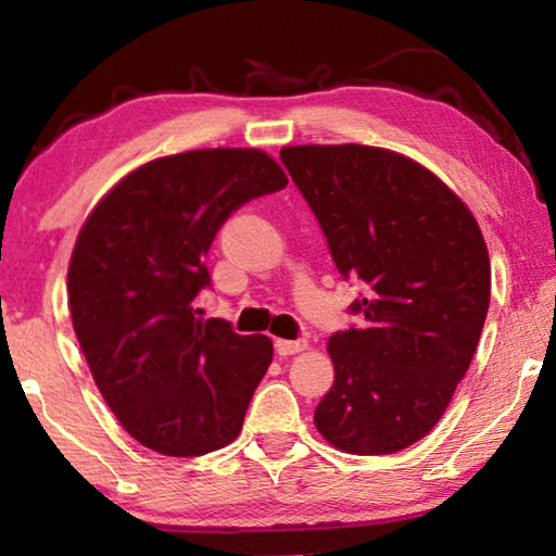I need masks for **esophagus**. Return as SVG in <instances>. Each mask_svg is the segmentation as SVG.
Returning <instances> with one entry per match:
<instances>
[{"mask_svg": "<svg viewBox=\"0 0 556 556\" xmlns=\"http://www.w3.org/2000/svg\"><path fill=\"white\" fill-rule=\"evenodd\" d=\"M275 348L279 355H296L301 351H306L308 343L306 341H281L279 338V341H275Z\"/></svg>", "mask_w": 556, "mask_h": 556, "instance_id": "esophagus-1", "label": "esophagus"}]
</instances>
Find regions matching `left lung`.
I'll use <instances>...</instances> for the list:
<instances>
[{"label": "left lung", "mask_w": 556, "mask_h": 556, "mask_svg": "<svg viewBox=\"0 0 556 556\" xmlns=\"http://www.w3.org/2000/svg\"><path fill=\"white\" fill-rule=\"evenodd\" d=\"M314 211L361 328L328 338L333 388L314 412L328 444L357 456L412 446L464 380L491 304V260L473 213L409 156L365 144L279 152Z\"/></svg>", "instance_id": "1"}]
</instances>
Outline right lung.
Segmentation results:
<instances>
[{
    "instance_id": "right-lung-1",
    "label": "right lung",
    "mask_w": 556,
    "mask_h": 556,
    "mask_svg": "<svg viewBox=\"0 0 556 556\" xmlns=\"http://www.w3.org/2000/svg\"><path fill=\"white\" fill-rule=\"evenodd\" d=\"M287 174L262 149H195L127 174L75 240L68 306L92 380L131 439L203 456L240 434L271 363L267 336L201 318L205 255L220 225Z\"/></svg>"
}]
</instances>
